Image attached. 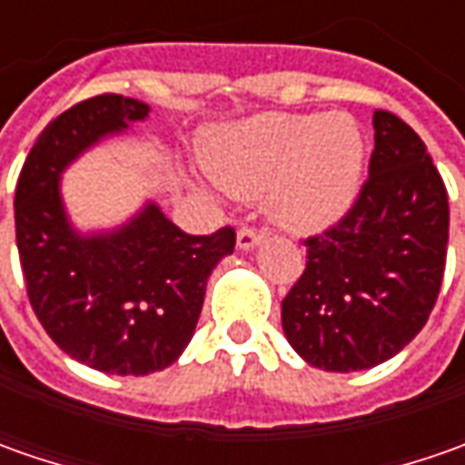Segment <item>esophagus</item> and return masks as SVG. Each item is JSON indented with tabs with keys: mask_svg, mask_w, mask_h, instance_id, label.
<instances>
[{
	"mask_svg": "<svg viewBox=\"0 0 465 465\" xmlns=\"http://www.w3.org/2000/svg\"><path fill=\"white\" fill-rule=\"evenodd\" d=\"M266 238V232L263 230H253V227H242L241 232H238V248L241 251H253L256 245H261Z\"/></svg>",
	"mask_w": 465,
	"mask_h": 465,
	"instance_id": "esophagus-1",
	"label": "esophagus"
}]
</instances>
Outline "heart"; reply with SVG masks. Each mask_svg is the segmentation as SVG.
I'll return each mask as SVG.
<instances>
[{
	"label": "heart",
	"instance_id": "b5f03b06",
	"mask_svg": "<svg viewBox=\"0 0 465 465\" xmlns=\"http://www.w3.org/2000/svg\"><path fill=\"white\" fill-rule=\"evenodd\" d=\"M209 178L227 193L269 191V214L311 232L347 212L365 168V139L344 114H266L220 134L204 154Z\"/></svg>",
	"mask_w": 465,
	"mask_h": 465
}]
</instances>
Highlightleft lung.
Wrapping results in <instances>:
<instances>
[{
	"label": "left lung",
	"mask_w": 465,
	"mask_h": 465,
	"mask_svg": "<svg viewBox=\"0 0 465 465\" xmlns=\"http://www.w3.org/2000/svg\"><path fill=\"white\" fill-rule=\"evenodd\" d=\"M370 178L347 217L308 238L282 300V329L318 370L357 372L396 357L435 308L448 253V191L417 132L375 111Z\"/></svg>",
	"instance_id": "left-lung-1"
}]
</instances>
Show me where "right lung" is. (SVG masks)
Segmentation results:
<instances>
[{
    "label": "right lung",
    "mask_w": 465,
    "mask_h": 465,
    "mask_svg": "<svg viewBox=\"0 0 465 465\" xmlns=\"http://www.w3.org/2000/svg\"><path fill=\"white\" fill-rule=\"evenodd\" d=\"M147 116V103L124 95L77 103L41 132L15 191L33 311L56 347L108 375H150L173 365L196 331L206 279L235 248L232 227L188 235L154 202L111 230L84 232L72 223L64 170Z\"/></svg>",
    "instance_id": "right-lung-1"
}]
</instances>
